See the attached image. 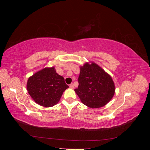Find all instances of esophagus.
I'll list each match as a JSON object with an SVG mask.
<instances>
[{
    "label": "esophagus",
    "mask_w": 150,
    "mask_h": 150,
    "mask_svg": "<svg viewBox=\"0 0 150 150\" xmlns=\"http://www.w3.org/2000/svg\"><path fill=\"white\" fill-rule=\"evenodd\" d=\"M69 87H70V88H71V89H74V84L73 83H71L70 85H69Z\"/></svg>",
    "instance_id": "1"
}]
</instances>
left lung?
Listing matches in <instances>:
<instances>
[{"instance_id": "1", "label": "left lung", "mask_w": 150, "mask_h": 150, "mask_svg": "<svg viewBox=\"0 0 150 150\" xmlns=\"http://www.w3.org/2000/svg\"><path fill=\"white\" fill-rule=\"evenodd\" d=\"M78 88L74 91L84 105L99 108L111 101L115 93L111 76L96 63L86 62L80 66Z\"/></svg>"}]
</instances>
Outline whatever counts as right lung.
<instances>
[{"mask_svg": "<svg viewBox=\"0 0 150 150\" xmlns=\"http://www.w3.org/2000/svg\"><path fill=\"white\" fill-rule=\"evenodd\" d=\"M68 86L55 67H46L30 76L27 90L32 99L40 106L49 108L59 103Z\"/></svg>", "mask_w": 150, "mask_h": 150, "instance_id": "obj_1", "label": "right lung"}]
</instances>
